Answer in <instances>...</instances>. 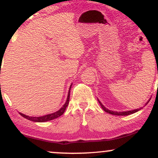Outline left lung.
Here are the masks:
<instances>
[{
    "label": "left lung",
    "instance_id": "obj_1",
    "mask_svg": "<svg viewBox=\"0 0 158 158\" xmlns=\"http://www.w3.org/2000/svg\"><path fill=\"white\" fill-rule=\"evenodd\" d=\"M150 99H151V98H150V99H148V102H146V104H145V106H146V105L148 104V102H149V101H150ZM98 101H99V105H100L101 107H102V108L105 110V111L107 112V113H108V114H113V115H117V116H127V115H130V114L136 113V112H137V111H138V110H141L143 108H137V109L131 110H126V111H114V110H110L109 109H108V108H106V107L103 106V105L102 104V102H101L99 100V99H98Z\"/></svg>",
    "mask_w": 158,
    "mask_h": 158
}]
</instances>
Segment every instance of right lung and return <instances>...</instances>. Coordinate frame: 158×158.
Listing matches in <instances>:
<instances>
[{"mask_svg":"<svg viewBox=\"0 0 158 158\" xmlns=\"http://www.w3.org/2000/svg\"><path fill=\"white\" fill-rule=\"evenodd\" d=\"M72 85L73 84L70 85V88H69V91L68 94V97H67L66 102H65V103L63 105V106L61 107L60 109H59V110H57V111L54 112V113H52V114H47V115H44V116H41V117H29V116L25 115V114H23L22 113H19V114H21L23 117H24V118L29 119V120H31V121H33V122H37V123L47 122V121L52 120V119H54L57 118V117H60V116H61L63 114H64L65 109H66V108L68 106L69 100H70V88H71Z\"/></svg>","mask_w":158,"mask_h":158,"instance_id":"obj_1","label":"right lung"}]
</instances>
